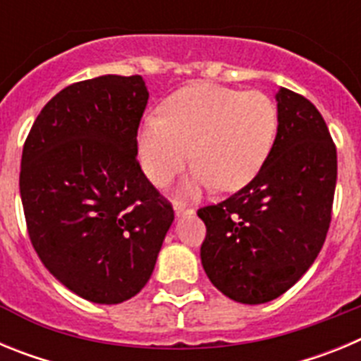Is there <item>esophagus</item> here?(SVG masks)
<instances>
[{
    "label": "esophagus",
    "instance_id": "34e87169",
    "mask_svg": "<svg viewBox=\"0 0 361 361\" xmlns=\"http://www.w3.org/2000/svg\"><path fill=\"white\" fill-rule=\"evenodd\" d=\"M173 209H175V215L177 216H183V215H186V213H193V209L186 208V206H183V204H178V202L173 204Z\"/></svg>",
    "mask_w": 361,
    "mask_h": 361
}]
</instances>
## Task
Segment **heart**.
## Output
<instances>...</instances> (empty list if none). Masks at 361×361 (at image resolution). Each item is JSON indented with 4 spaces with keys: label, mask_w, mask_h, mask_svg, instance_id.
Segmentation results:
<instances>
[{
    "label": "heart",
    "mask_w": 361,
    "mask_h": 361,
    "mask_svg": "<svg viewBox=\"0 0 361 361\" xmlns=\"http://www.w3.org/2000/svg\"><path fill=\"white\" fill-rule=\"evenodd\" d=\"M279 132V110L262 92H240L193 82L166 99L162 116L149 114L137 133L141 168L155 186H166L195 161L184 191L215 186L235 191L250 184L269 157ZM192 153H189V149Z\"/></svg>",
    "instance_id": "b5f03b06"
}]
</instances>
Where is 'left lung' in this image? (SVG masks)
<instances>
[{
    "label": "left lung",
    "instance_id": "obj_1",
    "mask_svg": "<svg viewBox=\"0 0 361 361\" xmlns=\"http://www.w3.org/2000/svg\"><path fill=\"white\" fill-rule=\"evenodd\" d=\"M279 132L257 177L199 209L208 279L240 304H266L293 288L324 245L336 188V148L324 117L302 95H275Z\"/></svg>",
    "mask_w": 361,
    "mask_h": 361
}]
</instances>
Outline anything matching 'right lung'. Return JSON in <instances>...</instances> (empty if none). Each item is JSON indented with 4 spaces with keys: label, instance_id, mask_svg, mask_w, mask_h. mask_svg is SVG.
Returning a JSON list of instances; mask_svg holds the SVG:
<instances>
[{
    "label": "right lung",
    "instance_id": "1",
    "mask_svg": "<svg viewBox=\"0 0 361 361\" xmlns=\"http://www.w3.org/2000/svg\"><path fill=\"white\" fill-rule=\"evenodd\" d=\"M146 103L141 75L75 82L44 104L23 146L32 245L56 280L94 304H121L145 288L173 222L137 162Z\"/></svg>",
    "mask_w": 361,
    "mask_h": 361
}]
</instances>
